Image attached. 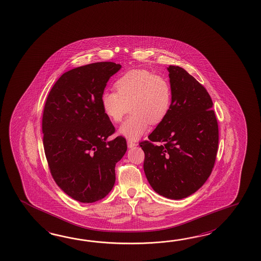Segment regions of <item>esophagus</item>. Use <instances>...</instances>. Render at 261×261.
Returning <instances> with one entry per match:
<instances>
[{
	"instance_id": "esophagus-1",
	"label": "esophagus",
	"mask_w": 261,
	"mask_h": 261,
	"mask_svg": "<svg viewBox=\"0 0 261 261\" xmlns=\"http://www.w3.org/2000/svg\"><path fill=\"white\" fill-rule=\"evenodd\" d=\"M127 146L128 148H134L135 146H137V144L135 143V142H133V141H131V140H127Z\"/></svg>"
}]
</instances>
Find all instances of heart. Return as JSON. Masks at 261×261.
<instances>
[{"label":"heart","instance_id":"1","mask_svg":"<svg viewBox=\"0 0 261 261\" xmlns=\"http://www.w3.org/2000/svg\"><path fill=\"white\" fill-rule=\"evenodd\" d=\"M114 91H105L100 104L111 122H120L128 106L134 115L119 128L118 133L128 140L140 139L150 128L164 121L171 108L172 92L168 81L150 71L135 69L121 75Z\"/></svg>","mask_w":261,"mask_h":261}]
</instances>
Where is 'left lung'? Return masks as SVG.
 Segmentation results:
<instances>
[{
    "mask_svg": "<svg viewBox=\"0 0 261 261\" xmlns=\"http://www.w3.org/2000/svg\"><path fill=\"white\" fill-rule=\"evenodd\" d=\"M168 71L171 108L140 147L151 188L163 197L181 199L197 192L212 173L218 124L206 89L180 66L169 65Z\"/></svg>",
    "mask_w": 261,
    "mask_h": 261,
    "instance_id": "left-lung-1",
    "label": "left lung"
}]
</instances>
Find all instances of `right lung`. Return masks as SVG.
I'll return each mask as SVG.
<instances>
[{"instance_id": "1", "label": "right lung", "mask_w": 261, "mask_h": 261, "mask_svg": "<svg viewBox=\"0 0 261 261\" xmlns=\"http://www.w3.org/2000/svg\"><path fill=\"white\" fill-rule=\"evenodd\" d=\"M122 65L87 64L65 72L46 99L42 132L50 173L73 199L93 203L104 198L115 184V166L127 150L100 104L110 76Z\"/></svg>"}]
</instances>
